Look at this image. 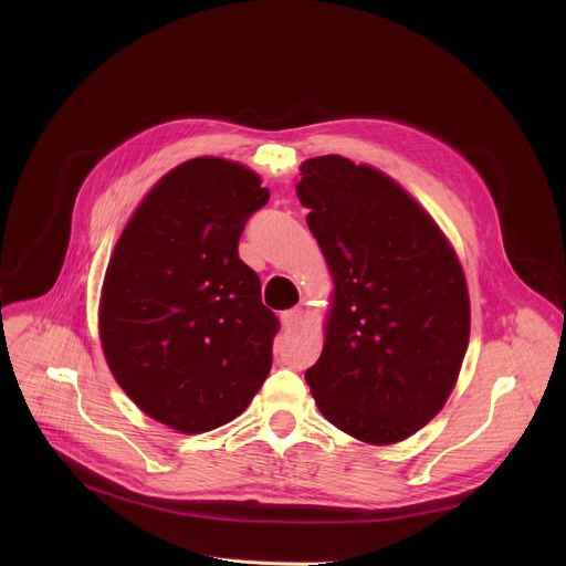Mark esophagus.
<instances>
[{
    "label": "esophagus",
    "instance_id": "esophagus-1",
    "mask_svg": "<svg viewBox=\"0 0 566 566\" xmlns=\"http://www.w3.org/2000/svg\"><path fill=\"white\" fill-rule=\"evenodd\" d=\"M302 317H304V311L300 308V306H295V308H289V311H284L282 313V325H284V329H297L300 325H302Z\"/></svg>",
    "mask_w": 566,
    "mask_h": 566
}]
</instances>
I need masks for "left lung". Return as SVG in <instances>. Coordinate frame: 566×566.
I'll use <instances>...</instances> for the list:
<instances>
[{
  "mask_svg": "<svg viewBox=\"0 0 566 566\" xmlns=\"http://www.w3.org/2000/svg\"><path fill=\"white\" fill-rule=\"evenodd\" d=\"M300 172L297 197L336 284L325 347L304 378L338 430L398 443L441 412L457 382L470 338L463 269L387 175L338 154Z\"/></svg>",
  "mask_w": 566,
  "mask_h": 566,
  "instance_id": "obj_1",
  "label": "left lung"
}]
</instances>
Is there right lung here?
I'll use <instances>...</instances> for the list:
<instances>
[{
  "label": "right lung",
  "mask_w": 566,
  "mask_h": 566,
  "mask_svg": "<svg viewBox=\"0 0 566 566\" xmlns=\"http://www.w3.org/2000/svg\"><path fill=\"white\" fill-rule=\"evenodd\" d=\"M269 197L244 166L190 158L147 192L112 253L98 311L107 365L147 417L184 434L239 417L271 371L280 322L237 253Z\"/></svg>",
  "instance_id": "obj_1"
}]
</instances>
